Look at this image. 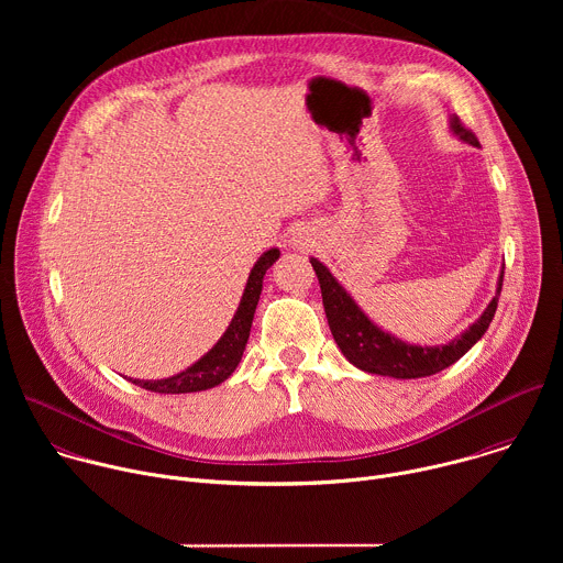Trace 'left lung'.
<instances>
[{
  "label": "left lung",
  "instance_id": "left-lung-1",
  "mask_svg": "<svg viewBox=\"0 0 563 563\" xmlns=\"http://www.w3.org/2000/svg\"><path fill=\"white\" fill-rule=\"evenodd\" d=\"M450 126L454 135H459L463 142L478 146L476 135L456 115L450 120ZM311 267L320 283V294H323V305H325L332 336L341 347L343 356L363 372L391 376V378H421V376L437 374L450 367L452 363H456L481 336L486 334L488 325L495 318L499 296H501V285H504V272H501L495 298L490 300L488 309L481 313L476 323L470 330H465V334H461L448 345L421 347V345H408L404 341L394 339L391 334H385L358 309L352 296L339 285V280L330 274V269L323 263L311 258Z\"/></svg>",
  "mask_w": 563,
  "mask_h": 563
}]
</instances>
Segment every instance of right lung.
Returning a JSON list of instances; mask_svg holds the SVG:
<instances>
[{
  "label": "right lung",
  "mask_w": 563,
  "mask_h": 563,
  "mask_svg": "<svg viewBox=\"0 0 563 563\" xmlns=\"http://www.w3.org/2000/svg\"><path fill=\"white\" fill-rule=\"evenodd\" d=\"M280 252L278 250H269L265 252L258 263L254 265L245 294L240 298L238 311L231 318V325L227 328V332L222 334V339L198 361L194 363L189 369L172 376V378H163V380H131L148 391H157V394H187V391H200V389H209L220 385L222 380H227L233 369L238 367L240 358H243L250 332H252V320H254V311L263 291V278L267 274V269L278 261Z\"/></svg>",
  "instance_id": "1"
}]
</instances>
